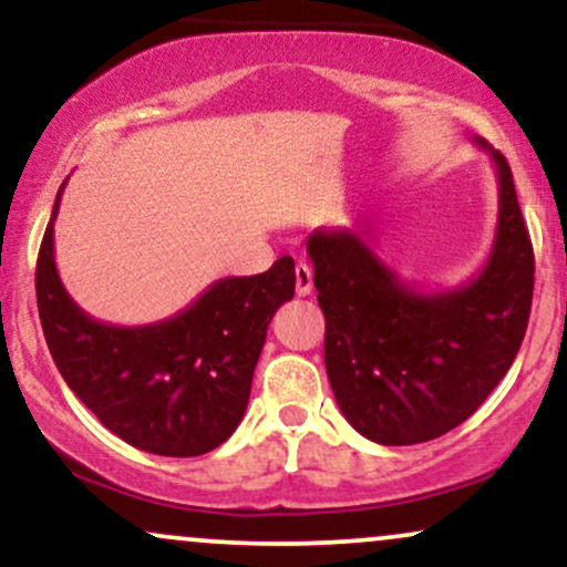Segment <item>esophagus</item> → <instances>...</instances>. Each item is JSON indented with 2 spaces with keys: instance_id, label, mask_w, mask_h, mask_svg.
Wrapping results in <instances>:
<instances>
[{
  "instance_id": "esophagus-1",
  "label": "esophagus",
  "mask_w": 567,
  "mask_h": 567,
  "mask_svg": "<svg viewBox=\"0 0 567 567\" xmlns=\"http://www.w3.org/2000/svg\"><path fill=\"white\" fill-rule=\"evenodd\" d=\"M311 285H315V279H311V266L298 264L296 266V292L298 296H309Z\"/></svg>"
}]
</instances>
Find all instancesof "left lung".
Returning a JSON list of instances; mask_svg holds the SVG:
<instances>
[{
	"label": "left lung",
	"mask_w": 567,
	"mask_h": 567,
	"mask_svg": "<svg viewBox=\"0 0 567 567\" xmlns=\"http://www.w3.org/2000/svg\"><path fill=\"white\" fill-rule=\"evenodd\" d=\"M474 143L496 165L498 224L485 266L461 288L415 290L349 229L306 239L330 386L349 424L379 445H415L464 424L528 330L533 245L512 171L504 154Z\"/></svg>",
	"instance_id": "left-lung-1"
}]
</instances>
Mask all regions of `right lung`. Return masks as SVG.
Returning <instances> with one entry per match:
<instances>
[{"label":"right lung","mask_w":567,"mask_h":567,"mask_svg":"<svg viewBox=\"0 0 567 567\" xmlns=\"http://www.w3.org/2000/svg\"><path fill=\"white\" fill-rule=\"evenodd\" d=\"M58 205L61 192L39 247L37 306L63 381L127 445L173 458L210 453L243 421L266 330L296 292L292 258L256 277L218 279L171 320L120 328L84 315L63 288Z\"/></svg>","instance_id":"obj_1"}]
</instances>
